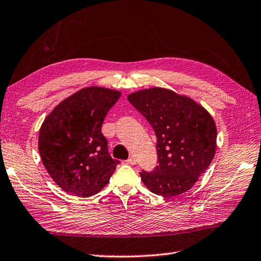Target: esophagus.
<instances>
[{
    "label": "esophagus",
    "instance_id": "obj_1",
    "mask_svg": "<svg viewBox=\"0 0 261 261\" xmlns=\"http://www.w3.org/2000/svg\"><path fill=\"white\" fill-rule=\"evenodd\" d=\"M126 162L128 163V164H136V159L134 156H130Z\"/></svg>",
    "mask_w": 261,
    "mask_h": 261
}]
</instances>
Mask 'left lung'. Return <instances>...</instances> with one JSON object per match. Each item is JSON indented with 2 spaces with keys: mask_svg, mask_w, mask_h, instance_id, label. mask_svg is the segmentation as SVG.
I'll return each mask as SVG.
<instances>
[{
  "mask_svg": "<svg viewBox=\"0 0 261 261\" xmlns=\"http://www.w3.org/2000/svg\"><path fill=\"white\" fill-rule=\"evenodd\" d=\"M127 99L158 140V166L150 172L142 170V181L163 197L186 193L215 155L217 133L212 116L194 100L163 88L142 90Z\"/></svg>",
  "mask_w": 261,
  "mask_h": 261,
  "instance_id": "obj_1",
  "label": "left lung"
}]
</instances>
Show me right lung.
Wrapping results in <instances>:
<instances>
[{
  "label": "right lung",
  "instance_id": "obj_1",
  "mask_svg": "<svg viewBox=\"0 0 261 261\" xmlns=\"http://www.w3.org/2000/svg\"><path fill=\"white\" fill-rule=\"evenodd\" d=\"M120 92L90 87L80 90L47 116L39 132L41 161L58 187L90 197L108 184L120 163L110 156L101 126Z\"/></svg>",
  "mask_w": 261,
  "mask_h": 261
}]
</instances>
